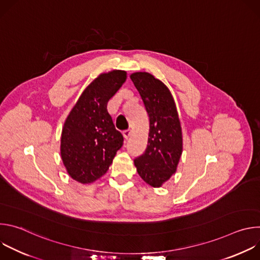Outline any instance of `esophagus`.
Returning <instances> with one entry per match:
<instances>
[{
    "instance_id": "1",
    "label": "esophagus",
    "mask_w": 260,
    "mask_h": 260,
    "mask_svg": "<svg viewBox=\"0 0 260 260\" xmlns=\"http://www.w3.org/2000/svg\"><path fill=\"white\" fill-rule=\"evenodd\" d=\"M129 136H131V131H129V129L123 132V137H124V139H128Z\"/></svg>"
}]
</instances>
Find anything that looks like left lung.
<instances>
[{
    "instance_id": "8db88e82",
    "label": "left lung",
    "mask_w": 260,
    "mask_h": 260,
    "mask_svg": "<svg viewBox=\"0 0 260 260\" xmlns=\"http://www.w3.org/2000/svg\"><path fill=\"white\" fill-rule=\"evenodd\" d=\"M131 79L149 116L147 148L135 159V166L147 184L160 187L176 173L182 154V131L177 108L169 88L151 74L136 72Z\"/></svg>"
}]
</instances>
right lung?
Returning a JSON list of instances; mask_svg holds the SVG:
<instances>
[{
	"instance_id": "right-lung-1",
	"label": "right lung",
	"mask_w": 260,
	"mask_h": 260,
	"mask_svg": "<svg viewBox=\"0 0 260 260\" xmlns=\"http://www.w3.org/2000/svg\"><path fill=\"white\" fill-rule=\"evenodd\" d=\"M125 80V71L101 74L84 89L64 121L60 156L70 177L82 184L105 175L123 144L107 104Z\"/></svg>"
}]
</instances>
